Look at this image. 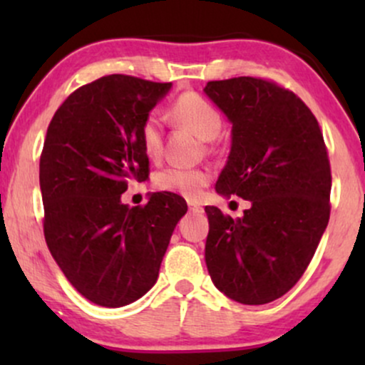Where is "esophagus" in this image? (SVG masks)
Returning a JSON list of instances; mask_svg holds the SVG:
<instances>
[{
	"label": "esophagus",
	"instance_id": "34e87169",
	"mask_svg": "<svg viewBox=\"0 0 365 365\" xmlns=\"http://www.w3.org/2000/svg\"><path fill=\"white\" fill-rule=\"evenodd\" d=\"M188 209H190V212H202L204 211V209L195 202H188Z\"/></svg>",
	"mask_w": 365,
	"mask_h": 365
}]
</instances>
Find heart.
I'll list each match as a JSON object with an SVG mask.
<instances>
[{
  "label": "heart",
  "mask_w": 365,
  "mask_h": 365,
  "mask_svg": "<svg viewBox=\"0 0 365 365\" xmlns=\"http://www.w3.org/2000/svg\"><path fill=\"white\" fill-rule=\"evenodd\" d=\"M171 118L183 127L190 128L202 140H212L220 135L223 127L221 111L204 96L197 92H183L170 108ZM139 139L144 153L149 158L159 156L163 149V130L156 115H148L139 128ZM211 175L204 170L166 168L159 171L154 183L159 190L178 194L187 199H195L207 185Z\"/></svg>",
  "instance_id": "obj_1"
}]
</instances>
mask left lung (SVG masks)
Segmentation results:
<instances>
[{"mask_svg":"<svg viewBox=\"0 0 365 365\" xmlns=\"http://www.w3.org/2000/svg\"><path fill=\"white\" fill-rule=\"evenodd\" d=\"M204 92L232 121L216 192L250 200L238 220L206 206L207 271L235 302H273L302 278L328 226V149L312 111L276 82L235 77Z\"/></svg>","mask_w":365,"mask_h":365,"instance_id":"8db88e82","label":"left lung"}]
</instances>
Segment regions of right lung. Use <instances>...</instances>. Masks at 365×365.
Here are the masks:
<instances>
[{
	"mask_svg": "<svg viewBox=\"0 0 365 365\" xmlns=\"http://www.w3.org/2000/svg\"><path fill=\"white\" fill-rule=\"evenodd\" d=\"M171 82L106 75L72 92L54 113L39 163L44 237L73 288L103 307L135 302L156 283L187 202L154 192L128 207V182L149 178L139 128Z\"/></svg>",
	"mask_w": 365,
	"mask_h": 365,
	"instance_id": "obj_1",
	"label": "right lung"
}]
</instances>
